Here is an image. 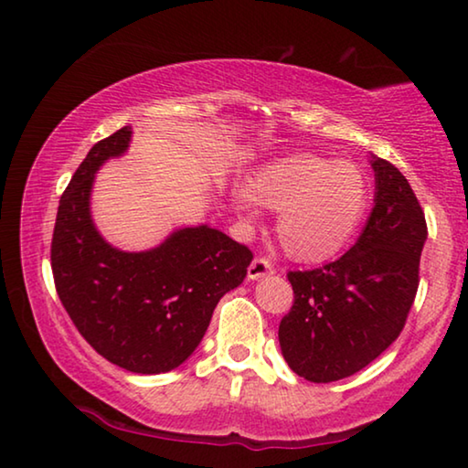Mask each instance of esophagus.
<instances>
[{
	"mask_svg": "<svg viewBox=\"0 0 468 468\" xmlns=\"http://www.w3.org/2000/svg\"><path fill=\"white\" fill-rule=\"evenodd\" d=\"M272 272H274V266H272L271 260H268V258H256L250 264V268H248V279L250 281H258V279H262V276L272 274Z\"/></svg>",
	"mask_w": 468,
	"mask_h": 468,
	"instance_id": "obj_1",
	"label": "esophagus"
}]
</instances>
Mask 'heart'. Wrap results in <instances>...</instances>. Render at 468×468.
I'll use <instances>...</instances> for the list:
<instances>
[{"label":"heart","instance_id":"obj_1","mask_svg":"<svg viewBox=\"0 0 468 468\" xmlns=\"http://www.w3.org/2000/svg\"><path fill=\"white\" fill-rule=\"evenodd\" d=\"M241 217L258 204L279 212L276 237L289 258L315 264L335 258L351 241L367 208V184L359 167L314 153L274 158L253 171L248 186L231 192Z\"/></svg>","mask_w":468,"mask_h":468}]
</instances>
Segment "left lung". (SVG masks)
Here are the masks:
<instances>
[{
    "mask_svg": "<svg viewBox=\"0 0 468 468\" xmlns=\"http://www.w3.org/2000/svg\"><path fill=\"white\" fill-rule=\"evenodd\" d=\"M374 208L357 243L336 262L289 272L295 292L279 326L284 361L297 376L328 384L357 374L405 328L419 287L425 215L407 177L371 156Z\"/></svg>",
    "mask_w": 468,
    "mask_h": 468,
    "instance_id": "8db88e82",
    "label": "left lung"
}]
</instances>
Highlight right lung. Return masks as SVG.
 <instances>
[{
    "label": "right lung",
    "mask_w": 468,
    "mask_h": 468,
    "mask_svg": "<svg viewBox=\"0 0 468 468\" xmlns=\"http://www.w3.org/2000/svg\"><path fill=\"white\" fill-rule=\"evenodd\" d=\"M130 140L125 125L97 142L74 173L55 218L51 268L63 307L94 351L133 374H165L196 351L253 256L208 225L179 229L146 251L102 239L90 215L94 173Z\"/></svg>",
    "instance_id": "obj_1"
}]
</instances>
